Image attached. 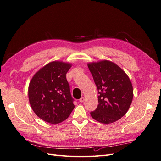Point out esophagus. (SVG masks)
<instances>
[{"label":"esophagus","mask_w":161,"mask_h":161,"mask_svg":"<svg viewBox=\"0 0 161 161\" xmlns=\"http://www.w3.org/2000/svg\"><path fill=\"white\" fill-rule=\"evenodd\" d=\"M84 100H85V98H84V97H81V98H80V103H83Z\"/></svg>","instance_id":"esophagus-1"}]
</instances>
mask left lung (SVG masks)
<instances>
[{
    "instance_id": "obj_1",
    "label": "left lung",
    "mask_w": 161,
    "mask_h": 161,
    "mask_svg": "<svg viewBox=\"0 0 161 161\" xmlns=\"http://www.w3.org/2000/svg\"><path fill=\"white\" fill-rule=\"evenodd\" d=\"M98 89V105L91 115L97 121L109 124L127 112L133 98L128 75L115 63L103 61L88 64Z\"/></svg>"
}]
</instances>
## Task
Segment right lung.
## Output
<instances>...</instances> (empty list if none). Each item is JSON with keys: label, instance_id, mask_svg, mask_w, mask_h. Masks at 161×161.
<instances>
[{"label": "right lung", "instance_id": "1", "mask_svg": "<svg viewBox=\"0 0 161 161\" xmlns=\"http://www.w3.org/2000/svg\"><path fill=\"white\" fill-rule=\"evenodd\" d=\"M70 67L68 63L52 62L36 72L29 83V98L32 110L47 123L63 122L75 107L66 76Z\"/></svg>", "mask_w": 161, "mask_h": 161}]
</instances>
